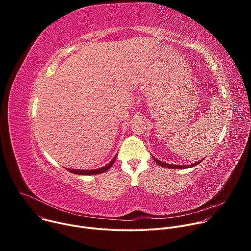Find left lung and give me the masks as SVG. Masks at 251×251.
Masks as SVG:
<instances>
[{
  "label": "left lung",
  "mask_w": 251,
  "mask_h": 251,
  "mask_svg": "<svg viewBox=\"0 0 251 251\" xmlns=\"http://www.w3.org/2000/svg\"><path fill=\"white\" fill-rule=\"evenodd\" d=\"M154 158V157H153ZM154 160H155V162L158 164V165H160L161 167H164V168H169V169H187V168H192V167H195V166H197V165H199L202 160H201V161H199V162H197V163H195V164H193V165H189V166H183V165H172V164H167V163H164V162H161L160 160H158V159H156V158H154Z\"/></svg>",
  "instance_id": "1"
}]
</instances>
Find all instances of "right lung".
<instances>
[{"instance_id":"1","label":"right lung","mask_w":251,"mask_h":251,"mask_svg":"<svg viewBox=\"0 0 251 251\" xmlns=\"http://www.w3.org/2000/svg\"><path fill=\"white\" fill-rule=\"evenodd\" d=\"M117 155L108 163L106 166L99 168V169H95V170H79V169H66L67 171H69L70 173L73 174H76V175H83V176H88V175H98V174H102L106 171H108L114 164L115 160H116Z\"/></svg>"}]
</instances>
